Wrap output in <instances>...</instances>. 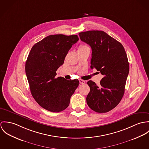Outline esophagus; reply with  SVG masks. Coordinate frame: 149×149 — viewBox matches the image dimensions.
Wrapping results in <instances>:
<instances>
[{"label": "esophagus", "instance_id": "1", "mask_svg": "<svg viewBox=\"0 0 149 149\" xmlns=\"http://www.w3.org/2000/svg\"><path fill=\"white\" fill-rule=\"evenodd\" d=\"M79 83L80 84H84L85 83V81H84V80H82V79H79Z\"/></svg>", "mask_w": 149, "mask_h": 149}]
</instances>
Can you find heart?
I'll use <instances>...</instances> for the list:
<instances>
[{
	"instance_id": "1",
	"label": "heart",
	"mask_w": 149,
	"mask_h": 149,
	"mask_svg": "<svg viewBox=\"0 0 149 149\" xmlns=\"http://www.w3.org/2000/svg\"><path fill=\"white\" fill-rule=\"evenodd\" d=\"M89 49V47L86 45H82V46H79L78 50H83V49Z\"/></svg>"
}]
</instances>
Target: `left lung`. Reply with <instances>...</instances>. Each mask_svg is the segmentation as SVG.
Segmentation results:
<instances>
[{
	"instance_id": "left-lung-1",
	"label": "left lung",
	"mask_w": 149,
	"mask_h": 149,
	"mask_svg": "<svg viewBox=\"0 0 149 149\" xmlns=\"http://www.w3.org/2000/svg\"><path fill=\"white\" fill-rule=\"evenodd\" d=\"M81 40L92 49L91 68L103 75L98 86L92 81L86 101L93 111L107 113L119 104L125 93L129 72V64L122 45L103 31L93 30L79 33Z\"/></svg>"
}]
</instances>
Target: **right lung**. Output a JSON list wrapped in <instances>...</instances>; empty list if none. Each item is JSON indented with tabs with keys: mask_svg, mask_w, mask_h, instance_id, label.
I'll return each mask as SVG.
<instances>
[{
	"mask_svg": "<svg viewBox=\"0 0 149 149\" xmlns=\"http://www.w3.org/2000/svg\"><path fill=\"white\" fill-rule=\"evenodd\" d=\"M79 40L78 35H51L33 46L25 70L31 94L36 102L51 112H61L68 106L79 86L78 79L55 78L69 50Z\"/></svg>",
	"mask_w": 149,
	"mask_h": 149,
	"instance_id": "obj_1",
	"label": "right lung"
}]
</instances>
